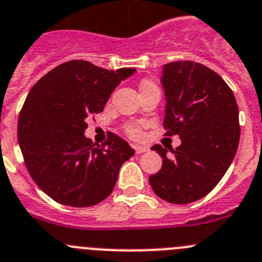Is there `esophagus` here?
<instances>
[{"label":"esophagus","instance_id":"1","mask_svg":"<svg viewBox=\"0 0 262 262\" xmlns=\"http://www.w3.org/2000/svg\"><path fill=\"white\" fill-rule=\"evenodd\" d=\"M133 148L135 149V153H138V155H140V153H144V152H148V150H149V148L144 147V145H133Z\"/></svg>","mask_w":262,"mask_h":262}]
</instances>
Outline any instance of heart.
I'll return each mask as SVG.
<instances>
[{
  "label": "heart",
  "mask_w": 262,
  "mask_h": 262,
  "mask_svg": "<svg viewBox=\"0 0 262 262\" xmlns=\"http://www.w3.org/2000/svg\"><path fill=\"white\" fill-rule=\"evenodd\" d=\"M152 85H156V84L149 80H145L141 83L140 90L147 87H152ZM124 133H126V135L129 136L131 139H139L141 136V134H143V126H141V124H127V126L124 127Z\"/></svg>",
  "instance_id": "b5f03b06"
}]
</instances>
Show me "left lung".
Instances as JSON below:
<instances>
[{
  "label": "left lung",
  "mask_w": 262,
  "mask_h": 262,
  "mask_svg": "<svg viewBox=\"0 0 262 262\" xmlns=\"http://www.w3.org/2000/svg\"><path fill=\"white\" fill-rule=\"evenodd\" d=\"M166 96L165 136H181L182 144L167 149L152 147L162 167L150 175L156 195L171 204H189L206 196L222 179L241 139L239 109L231 88L209 67L192 61L164 64Z\"/></svg>",
  "instance_id": "left-lung-1"
}]
</instances>
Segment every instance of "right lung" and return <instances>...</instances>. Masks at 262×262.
Listing matches in <instances>:
<instances>
[{"label":"right lung","mask_w":262,"mask_h":262,"mask_svg":"<svg viewBox=\"0 0 262 262\" xmlns=\"http://www.w3.org/2000/svg\"><path fill=\"white\" fill-rule=\"evenodd\" d=\"M88 61L54 67L31 88L18 118V141L31 178L59 204L85 208L112 193L122 164L135 150L110 133L98 145L83 135L121 80L135 73Z\"/></svg>","instance_id":"right-lung-1"}]
</instances>
